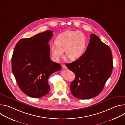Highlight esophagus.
<instances>
[{"label": "esophagus", "instance_id": "esophagus-1", "mask_svg": "<svg viewBox=\"0 0 125 125\" xmlns=\"http://www.w3.org/2000/svg\"><path fill=\"white\" fill-rule=\"evenodd\" d=\"M62 69H65V70H67V69H68L67 67L66 66H65V65H62Z\"/></svg>", "mask_w": 125, "mask_h": 125}]
</instances>
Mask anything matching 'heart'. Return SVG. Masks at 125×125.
Listing matches in <instances>:
<instances>
[{
	"label": "heart",
	"mask_w": 125,
	"mask_h": 125,
	"mask_svg": "<svg viewBox=\"0 0 125 125\" xmlns=\"http://www.w3.org/2000/svg\"><path fill=\"white\" fill-rule=\"evenodd\" d=\"M86 43V38L83 32L73 31H64L56 38L55 44L50 46L52 58L55 62H59L65 51L67 58L77 60L83 54Z\"/></svg>",
	"instance_id": "1"
}]
</instances>
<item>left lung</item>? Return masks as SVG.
Segmentation results:
<instances>
[{
  "mask_svg": "<svg viewBox=\"0 0 125 125\" xmlns=\"http://www.w3.org/2000/svg\"><path fill=\"white\" fill-rule=\"evenodd\" d=\"M90 38L84 54L66 64L76 77L70 84L71 92L75 97L83 99L93 98L102 92L113 65L110 47L94 34H90Z\"/></svg>",
  "mask_w": 125,
  "mask_h": 125,
  "instance_id": "left-lung-1",
  "label": "left lung"
}]
</instances>
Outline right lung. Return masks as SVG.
Segmentation results:
<instances>
[{
  "instance_id": "add662e5",
  "label": "right lung",
  "mask_w": 125,
  "mask_h": 125,
  "mask_svg": "<svg viewBox=\"0 0 125 125\" xmlns=\"http://www.w3.org/2000/svg\"><path fill=\"white\" fill-rule=\"evenodd\" d=\"M53 31H45L16 44L12 57V72L21 91L27 95L40 98L50 91L48 79L61 66L50 59L49 41Z\"/></svg>"
}]
</instances>
